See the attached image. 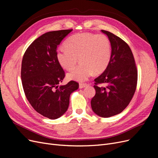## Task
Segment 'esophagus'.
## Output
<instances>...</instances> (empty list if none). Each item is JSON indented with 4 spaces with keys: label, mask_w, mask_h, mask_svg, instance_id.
<instances>
[{
    "label": "esophagus",
    "mask_w": 158,
    "mask_h": 158,
    "mask_svg": "<svg viewBox=\"0 0 158 158\" xmlns=\"http://www.w3.org/2000/svg\"><path fill=\"white\" fill-rule=\"evenodd\" d=\"M86 86H88V84H80V85H79V88L80 89L84 88Z\"/></svg>",
    "instance_id": "1"
}]
</instances>
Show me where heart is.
<instances>
[{
	"label": "heart",
	"instance_id": "heart-1",
	"mask_svg": "<svg viewBox=\"0 0 158 158\" xmlns=\"http://www.w3.org/2000/svg\"><path fill=\"white\" fill-rule=\"evenodd\" d=\"M65 47L60 48L56 53V59L62 67L72 70L79 60L82 63L68 74L69 80L84 82L94 74L103 73L111 62V42L103 34L78 33L66 41Z\"/></svg>",
	"mask_w": 158,
	"mask_h": 158
}]
</instances>
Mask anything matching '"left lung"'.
I'll list each match as a JSON object with an SVG mask.
<instances>
[{
	"label": "left lung",
	"instance_id": "obj_1",
	"mask_svg": "<svg viewBox=\"0 0 158 158\" xmlns=\"http://www.w3.org/2000/svg\"><path fill=\"white\" fill-rule=\"evenodd\" d=\"M111 42V59L103 73L94 80L96 91L91 101L93 111L102 117L121 113L131 101L136 88L138 73L132 51L113 33L102 30ZM104 83L105 86H98Z\"/></svg>",
	"mask_w": 158,
	"mask_h": 158
}]
</instances>
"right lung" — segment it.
Here are the masks:
<instances>
[{"label": "right lung", "instance_id": "right-lung-1", "mask_svg": "<svg viewBox=\"0 0 158 158\" xmlns=\"http://www.w3.org/2000/svg\"><path fill=\"white\" fill-rule=\"evenodd\" d=\"M72 31L44 33L28 47L22 59L21 78L26 96L37 113L50 119L65 113L70 94L79 88L75 81L59 86L65 74L56 59V49Z\"/></svg>", "mask_w": 158, "mask_h": 158}]
</instances>
